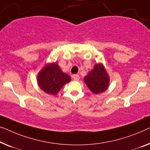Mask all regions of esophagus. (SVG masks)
<instances>
[{
	"label": "esophagus",
	"mask_w": 150,
	"mask_h": 150,
	"mask_svg": "<svg viewBox=\"0 0 150 150\" xmlns=\"http://www.w3.org/2000/svg\"><path fill=\"white\" fill-rule=\"evenodd\" d=\"M73 79L75 80V81H78V80H79V75H77V74H75V75H73Z\"/></svg>",
	"instance_id": "34e87169"
}]
</instances>
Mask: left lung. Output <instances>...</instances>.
<instances>
[{"mask_svg": "<svg viewBox=\"0 0 150 150\" xmlns=\"http://www.w3.org/2000/svg\"><path fill=\"white\" fill-rule=\"evenodd\" d=\"M84 81L90 91L98 94L106 90L108 88L110 79L104 66L102 64H96L84 77Z\"/></svg>", "mask_w": 150, "mask_h": 150, "instance_id": "left-lung-1", "label": "left lung"}]
</instances>
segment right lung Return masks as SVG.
I'll return each instance as SVG.
<instances>
[{
	"label": "right lung",
	"instance_id": "1",
	"mask_svg": "<svg viewBox=\"0 0 150 150\" xmlns=\"http://www.w3.org/2000/svg\"><path fill=\"white\" fill-rule=\"evenodd\" d=\"M38 83L42 90L54 96L64 84L71 81V77L63 73L56 62L48 64L40 71L37 77Z\"/></svg>",
	"mask_w": 150,
	"mask_h": 150
}]
</instances>
